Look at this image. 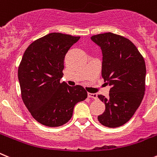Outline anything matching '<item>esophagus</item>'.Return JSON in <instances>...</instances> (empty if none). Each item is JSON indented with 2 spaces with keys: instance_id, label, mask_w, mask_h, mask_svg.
Masks as SVG:
<instances>
[{
  "instance_id": "34e87169",
  "label": "esophagus",
  "mask_w": 157,
  "mask_h": 157,
  "mask_svg": "<svg viewBox=\"0 0 157 157\" xmlns=\"http://www.w3.org/2000/svg\"><path fill=\"white\" fill-rule=\"evenodd\" d=\"M88 97H89V98H94V99H97V98H98V97H97V94L90 93V92H89V93H88Z\"/></svg>"
}]
</instances>
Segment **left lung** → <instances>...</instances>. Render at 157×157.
I'll use <instances>...</instances> for the list:
<instances>
[{
  "instance_id": "1",
  "label": "left lung",
  "mask_w": 157,
  "mask_h": 157,
  "mask_svg": "<svg viewBox=\"0 0 157 157\" xmlns=\"http://www.w3.org/2000/svg\"><path fill=\"white\" fill-rule=\"evenodd\" d=\"M91 39L101 47L102 76L111 86L109 97L98 95L105 105L98 120L107 127H119L132 117L144 96V59L135 44L121 35L108 32L93 35Z\"/></svg>"
}]
</instances>
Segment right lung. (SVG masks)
Here are the masks:
<instances>
[{
	"mask_svg": "<svg viewBox=\"0 0 157 157\" xmlns=\"http://www.w3.org/2000/svg\"><path fill=\"white\" fill-rule=\"evenodd\" d=\"M79 38L50 33L33 41L24 53L17 72L21 98L33 118L44 126L65 124L75 104L87 98L82 86L60 82L65 55Z\"/></svg>",
	"mask_w": 157,
	"mask_h": 157,
	"instance_id": "obj_1",
	"label": "right lung"
}]
</instances>
